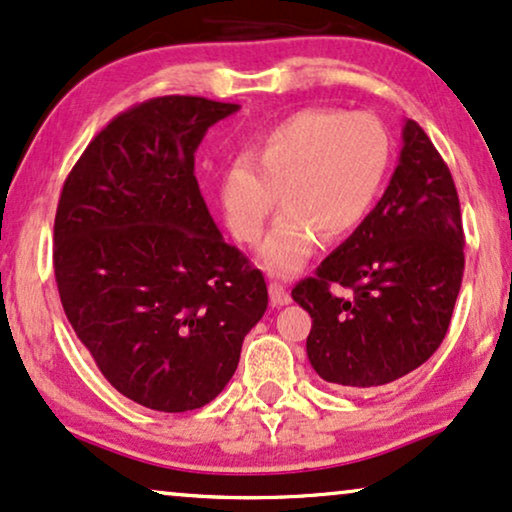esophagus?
I'll return each mask as SVG.
<instances>
[{
  "label": "esophagus",
  "mask_w": 512,
  "mask_h": 512,
  "mask_svg": "<svg viewBox=\"0 0 512 512\" xmlns=\"http://www.w3.org/2000/svg\"><path fill=\"white\" fill-rule=\"evenodd\" d=\"M269 300L274 307H283V304L290 302V293L286 290V286H281L278 281L269 283Z\"/></svg>",
  "instance_id": "obj_1"
}]
</instances>
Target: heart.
Listing matches in <instances>:
<instances>
[{
    "label": "heart",
    "instance_id": "1",
    "mask_svg": "<svg viewBox=\"0 0 512 512\" xmlns=\"http://www.w3.org/2000/svg\"><path fill=\"white\" fill-rule=\"evenodd\" d=\"M390 137L368 113L302 108L281 120L219 179V205L231 234L257 243L281 196L283 215L260 248L262 267L290 276L321 236L335 243L364 224L383 191Z\"/></svg>",
    "mask_w": 512,
    "mask_h": 512
}]
</instances>
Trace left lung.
Here are the masks:
<instances>
[{"mask_svg":"<svg viewBox=\"0 0 512 512\" xmlns=\"http://www.w3.org/2000/svg\"><path fill=\"white\" fill-rule=\"evenodd\" d=\"M401 141L371 215L293 288L312 316L309 364L349 392L425 364L449 331L463 281L461 205L449 167L418 122L406 120Z\"/></svg>","mask_w":512,"mask_h":512,"instance_id":"8db88e82","label":"left lung"}]
</instances>
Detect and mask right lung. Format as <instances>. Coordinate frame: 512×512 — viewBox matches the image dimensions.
<instances>
[{
	"instance_id": "add662e5",
	"label": "right lung",
	"mask_w": 512,
	"mask_h": 512,
	"mask_svg": "<svg viewBox=\"0 0 512 512\" xmlns=\"http://www.w3.org/2000/svg\"><path fill=\"white\" fill-rule=\"evenodd\" d=\"M238 103L160 96L113 118L63 184L54 274L103 378L153 411L210 404L267 312L260 269L219 234L196 151Z\"/></svg>"
}]
</instances>
